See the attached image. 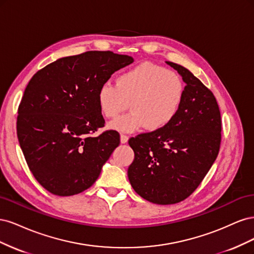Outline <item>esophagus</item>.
<instances>
[{
	"mask_svg": "<svg viewBox=\"0 0 254 254\" xmlns=\"http://www.w3.org/2000/svg\"><path fill=\"white\" fill-rule=\"evenodd\" d=\"M127 141H128V135L122 133L121 134V143L124 144V143H127Z\"/></svg>",
	"mask_w": 254,
	"mask_h": 254,
	"instance_id": "esophagus-1",
	"label": "esophagus"
}]
</instances>
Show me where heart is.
Listing matches in <instances>:
<instances>
[{
  "label": "heart",
  "instance_id": "b5f03b06",
  "mask_svg": "<svg viewBox=\"0 0 254 254\" xmlns=\"http://www.w3.org/2000/svg\"><path fill=\"white\" fill-rule=\"evenodd\" d=\"M186 86L179 74L151 63H143L118 76L117 84L104 83L97 92L99 111L121 132H133L143 127L155 131L167 126L182 105Z\"/></svg>",
  "mask_w": 254,
  "mask_h": 254
}]
</instances>
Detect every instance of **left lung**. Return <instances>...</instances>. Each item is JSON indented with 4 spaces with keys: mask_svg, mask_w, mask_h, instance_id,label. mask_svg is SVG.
Here are the masks:
<instances>
[{
    "mask_svg": "<svg viewBox=\"0 0 254 254\" xmlns=\"http://www.w3.org/2000/svg\"><path fill=\"white\" fill-rule=\"evenodd\" d=\"M166 64L186 82L180 110L164 128L128 141L134 151L130 184L157 204L178 203L193 193L216 160L221 142L220 111L212 91L188 68Z\"/></svg>",
    "mask_w": 254,
    "mask_h": 254,
    "instance_id": "obj_1",
    "label": "left lung"
}]
</instances>
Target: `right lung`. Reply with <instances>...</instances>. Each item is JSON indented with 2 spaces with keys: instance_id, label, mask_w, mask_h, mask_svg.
<instances>
[{
  "instance_id": "1",
  "label": "right lung",
  "mask_w": 254,
  "mask_h": 254,
  "mask_svg": "<svg viewBox=\"0 0 254 254\" xmlns=\"http://www.w3.org/2000/svg\"><path fill=\"white\" fill-rule=\"evenodd\" d=\"M133 58L111 51H89L60 58L38 71L18 108L17 134L36 180L57 196L89 189L120 145V134L106 130L97 92Z\"/></svg>"
}]
</instances>
